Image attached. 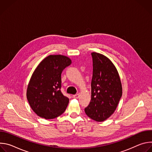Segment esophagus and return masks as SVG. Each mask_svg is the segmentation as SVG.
Returning a JSON list of instances; mask_svg holds the SVG:
<instances>
[{"instance_id":"34e87169","label":"esophagus","mask_w":152,"mask_h":152,"mask_svg":"<svg viewBox=\"0 0 152 152\" xmlns=\"http://www.w3.org/2000/svg\"><path fill=\"white\" fill-rule=\"evenodd\" d=\"M79 96H80V95L79 94H75V95L73 96V98H75V99H78L79 97Z\"/></svg>"}]
</instances>
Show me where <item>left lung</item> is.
<instances>
[{"instance_id":"8db88e82","label":"left lung","mask_w":152,"mask_h":152,"mask_svg":"<svg viewBox=\"0 0 152 152\" xmlns=\"http://www.w3.org/2000/svg\"><path fill=\"white\" fill-rule=\"evenodd\" d=\"M93 77L91 99L85 108L88 117L103 121L115 111L122 96V86L118 71L112 61L104 55L91 53Z\"/></svg>"}]
</instances>
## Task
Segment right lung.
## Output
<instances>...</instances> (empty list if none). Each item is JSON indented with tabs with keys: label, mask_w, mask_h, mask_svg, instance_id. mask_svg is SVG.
<instances>
[{
	"label": "right lung",
	"mask_w": 152,
	"mask_h": 152,
	"mask_svg": "<svg viewBox=\"0 0 152 152\" xmlns=\"http://www.w3.org/2000/svg\"><path fill=\"white\" fill-rule=\"evenodd\" d=\"M72 60L61 55H51L38 64L28 85L26 97L39 117L53 119L66 111L69 99L61 91V73Z\"/></svg>",
	"instance_id": "1"
}]
</instances>
